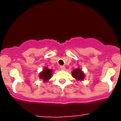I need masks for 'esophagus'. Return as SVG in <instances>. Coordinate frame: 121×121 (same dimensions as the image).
<instances>
[{"mask_svg":"<svg viewBox=\"0 0 121 121\" xmlns=\"http://www.w3.org/2000/svg\"><path fill=\"white\" fill-rule=\"evenodd\" d=\"M65 67L64 66V65H61L60 66V69H61V70H64V69H65Z\"/></svg>","mask_w":121,"mask_h":121,"instance_id":"34e87169","label":"esophagus"}]
</instances>
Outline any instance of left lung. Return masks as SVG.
I'll return each instance as SVG.
<instances>
[{"label":"left lung","mask_w":121,"mask_h":121,"mask_svg":"<svg viewBox=\"0 0 121 121\" xmlns=\"http://www.w3.org/2000/svg\"><path fill=\"white\" fill-rule=\"evenodd\" d=\"M72 75L78 80H82L84 78V74L80 69H75L73 70V71L72 72Z\"/></svg>","instance_id":"left-lung-1"}]
</instances>
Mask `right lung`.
I'll list each match as a JSON object with an SVG mask.
<instances>
[{
  "instance_id": "obj_1",
  "label": "right lung",
  "mask_w": 121,
  "mask_h": 121,
  "mask_svg": "<svg viewBox=\"0 0 121 121\" xmlns=\"http://www.w3.org/2000/svg\"><path fill=\"white\" fill-rule=\"evenodd\" d=\"M52 72H53V71L51 70V69H48L47 68H45V69L40 74V78H42L43 80H44V81H47L52 77Z\"/></svg>"
}]
</instances>
